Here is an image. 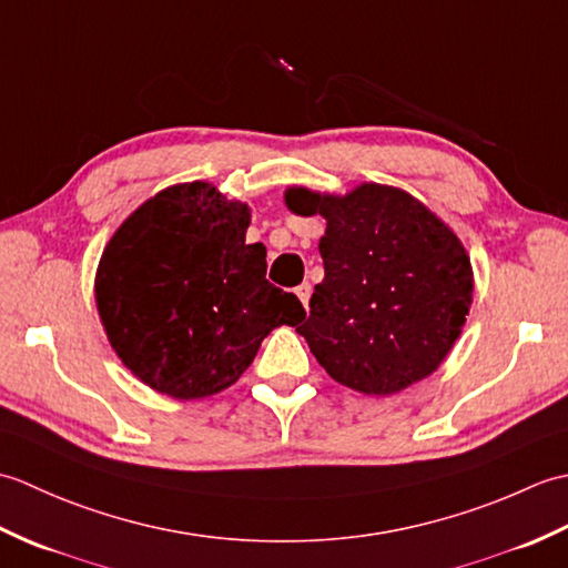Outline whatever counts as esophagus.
Masks as SVG:
<instances>
[{
	"label": "esophagus",
	"instance_id": "1",
	"mask_svg": "<svg viewBox=\"0 0 568 568\" xmlns=\"http://www.w3.org/2000/svg\"><path fill=\"white\" fill-rule=\"evenodd\" d=\"M295 295L300 297V303H303V305H305V310H307V305H310V295H312V285H310V283L297 285V287H295Z\"/></svg>",
	"mask_w": 568,
	"mask_h": 568
}]
</instances>
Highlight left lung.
<instances>
[{
    "mask_svg": "<svg viewBox=\"0 0 568 568\" xmlns=\"http://www.w3.org/2000/svg\"><path fill=\"white\" fill-rule=\"evenodd\" d=\"M285 204L327 220L324 281L297 327L320 366L366 395L400 393L437 371L474 295L468 253L452 229L405 190L378 183L344 197L291 187Z\"/></svg>",
    "mask_w": 568,
    "mask_h": 568,
    "instance_id": "left-lung-1",
    "label": "left lung"
}]
</instances>
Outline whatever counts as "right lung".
Wrapping results in <instances>:
<instances>
[{"mask_svg": "<svg viewBox=\"0 0 568 568\" xmlns=\"http://www.w3.org/2000/svg\"><path fill=\"white\" fill-rule=\"evenodd\" d=\"M248 204L210 183L161 190L106 244L94 300L122 364L175 400L236 383L275 327L305 307L265 281V246L246 244Z\"/></svg>", "mask_w": 568, "mask_h": 568, "instance_id": "add662e5", "label": "right lung"}]
</instances>
